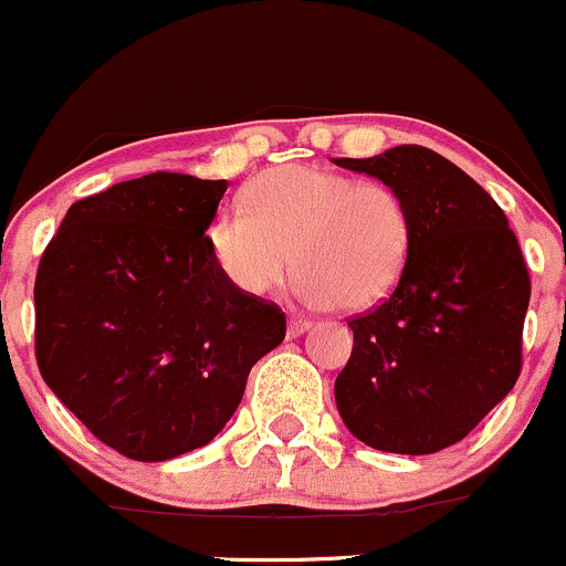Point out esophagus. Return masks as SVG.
Segmentation results:
<instances>
[{
    "label": "esophagus",
    "mask_w": 566,
    "mask_h": 566,
    "mask_svg": "<svg viewBox=\"0 0 566 566\" xmlns=\"http://www.w3.org/2000/svg\"><path fill=\"white\" fill-rule=\"evenodd\" d=\"M307 327H311V318H307V316H300V313H294V316L289 318V335H291V338L302 335Z\"/></svg>",
    "instance_id": "esophagus-1"
}]
</instances>
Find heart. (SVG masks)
Here are the masks:
<instances>
[{"label": "heart", "instance_id": "heart-1", "mask_svg": "<svg viewBox=\"0 0 566 566\" xmlns=\"http://www.w3.org/2000/svg\"><path fill=\"white\" fill-rule=\"evenodd\" d=\"M206 242L217 270L244 294L277 289L294 255L302 300L366 311L399 285L416 222L390 184L283 165L255 176L244 206L220 211Z\"/></svg>", "mask_w": 566, "mask_h": 566}]
</instances>
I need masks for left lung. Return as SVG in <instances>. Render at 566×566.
Instances as JSON below:
<instances>
[{
	"instance_id": "obj_1",
	"label": "left lung",
	"mask_w": 566,
	"mask_h": 566,
	"mask_svg": "<svg viewBox=\"0 0 566 566\" xmlns=\"http://www.w3.org/2000/svg\"><path fill=\"white\" fill-rule=\"evenodd\" d=\"M405 195L410 264L388 300L349 318L352 357L335 405L357 440L390 454L460 443L523 368L531 277L501 206L421 145L335 159Z\"/></svg>"
}]
</instances>
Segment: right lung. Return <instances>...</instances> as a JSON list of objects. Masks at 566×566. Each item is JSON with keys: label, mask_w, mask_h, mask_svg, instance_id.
Here are the masks:
<instances>
[{"label": "right lung", "mask_w": 566, "mask_h": 566, "mask_svg": "<svg viewBox=\"0 0 566 566\" xmlns=\"http://www.w3.org/2000/svg\"><path fill=\"white\" fill-rule=\"evenodd\" d=\"M226 181L150 172L76 200L35 277V360L87 429L139 462L209 443L285 338L275 302L217 270Z\"/></svg>", "instance_id": "1"}]
</instances>
